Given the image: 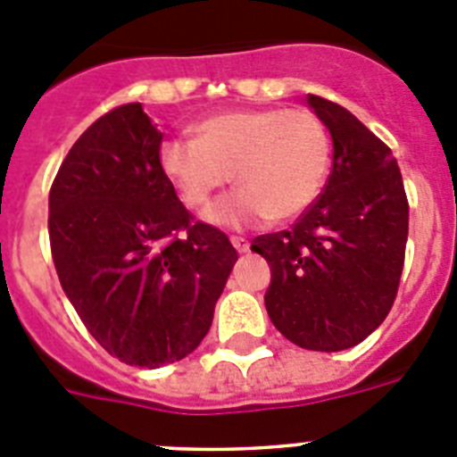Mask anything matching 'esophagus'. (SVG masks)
Listing matches in <instances>:
<instances>
[{"mask_svg": "<svg viewBox=\"0 0 457 457\" xmlns=\"http://www.w3.org/2000/svg\"><path fill=\"white\" fill-rule=\"evenodd\" d=\"M231 245H233V247H236L240 253H247V252H249V240H247V237L233 236V237H231Z\"/></svg>", "mask_w": 457, "mask_h": 457, "instance_id": "1", "label": "esophagus"}]
</instances>
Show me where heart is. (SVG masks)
<instances>
[{"label": "heart", "instance_id": "1", "mask_svg": "<svg viewBox=\"0 0 457 457\" xmlns=\"http://www.w3.org/2000/svg\"><path fill=\"white\" fill-rule=\"evenodd\" d=\"M199 139L169 137L157 160L189 208H204L231 183L237 192L205 212L228 228L286 221L316 204L332 164V141L311 109L220 112L196 125Z\"/></svg>", "mask_w": 457, "mask_h": 457}]
</instances>
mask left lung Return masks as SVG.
Returning <instances> with one entry per match:
<instances>
[{"mask_svg":"<svg viewBox=\"0 0 457 457\" xmlns=\"http://www.w3.org/2000/svg\"><path fill=\"white\" fill-rule=\"evenodd\" d=\"M306 103L332 135V173L290 231L253 237L252 252L272 272V325L300 348L338 353L375 332L394 306L410 205L385 141L332 100L309 93Z\"/></svg>","mask_w":457,"mask_h":457,"instance_id":"8db88e82","label":"left lung"}]
</instances>
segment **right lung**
Instances as JSON below:
<instances>
[{
    "mask_svg": "<svg viewBox=\"0 0 457 457\" xmlns=\"http://www.w3.org/2000/svg\"><path fill=\"white\" fill-rule=\"evenodd\" d=\"M160 146L139 103L100 116L59 167L47 217L56 274L84 327L141 369L196 350L237 261L228 237L180 204Z\"/></svg>",
    "mask_w": 457,
    "mask_h": 457,
    "instance_id": "right-lung-1",
    "label": "right lung"
}]
</instances>
